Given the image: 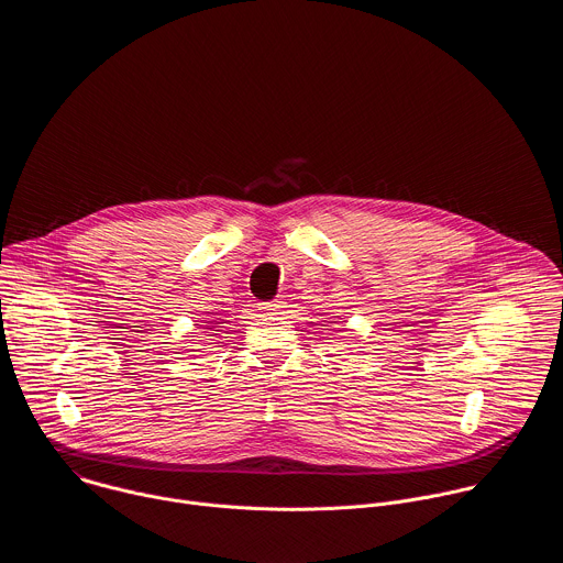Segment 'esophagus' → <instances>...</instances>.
Masks as SVG:
<instances>
[{"instance_id": "34e87169", "label": "esophagus", "mask_w": 563, "mask_h": 563, "mask_svg": "<svg viewBox=\"0 0 563 563\" xmlns=\"http://www.w3.org/2000/svg\"><path fill=\"white\" fill-rule=\"evenodd\" d=\"M261 309H263L265 313L274 316V313H278V311L283 309V300H272V302H263V305H261Z\"/></svg>"}]
</instances>
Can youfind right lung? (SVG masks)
Returning <instances> with one entry per match:
<instances>
[{
    "instance_id": "add662e5",
    "label": "right lung",
    "mask_w": 563,
    "mask_h": 563,
    "mask_svg": "<svg viewBox=\"0 0 563 563\" xmlns=\"http://www.w3.org/2000/svg\"><path fill=\"white\" fill-rule=\"evenodd\" d=\"M210 329H212V327H210Z\"/></svg>"
}]
</instances>
